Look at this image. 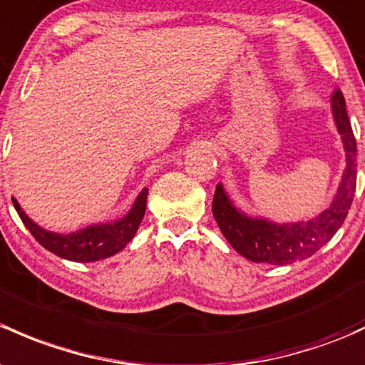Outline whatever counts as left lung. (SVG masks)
Segmentation results:
<instances>
[{"label":"left lung","mask_w":365,"mask_h":365,"mask_svg":"<svg viewBox=\"0 0 365 365\" xmlns=\"http://www.w3.org/2000/svg\"><path fill=\"white\" fill-rule=\"evenodd\" d=\"M331 106L346 152V168L331 206L318 217L295 224H274L266 218H252L232 205L220 183L217 185L212 205L215 220L234 250L252 262L283 266L308 259L329 243L343 225L356 187V141L346 113L344 96L339 89L332 94Z\"/></svg>","instance_id":"obj_1"}]
</instances>
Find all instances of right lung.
<instances>
[{
    "instance_id": "obj_1",
    "label": "right lung",
    "mask_w": 365,
    "mask_h": 365,
    "mask_svg": "<svg viewBox=\"0 0 365 365\" xmlns=\"http://www.w3.org/2000/svg\"><path fill=\"white\" fill-rule=\"evenodd\" d=\"M147 194L148 189L145 187L134 201L129 213L120 220L108 222V224H94L70 234H57L40 227L24 213L17 199L11 197V201H14L21 220L24 222L28 231L33 234L34 240L41 247L47 248L53 255L73 260V262H96V260L115 255L133 240L143 220L145 210H147Z\"/></svg>"
}]
</instances>
